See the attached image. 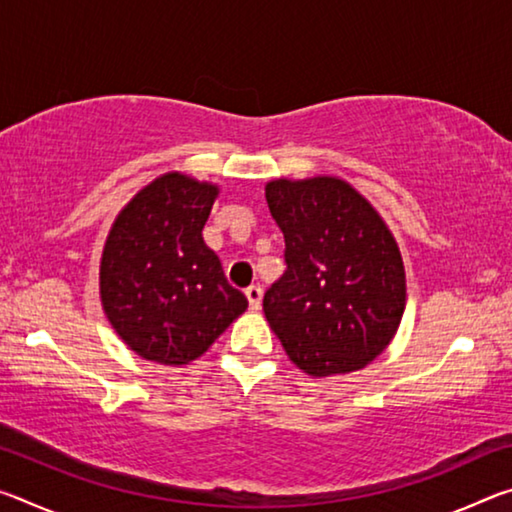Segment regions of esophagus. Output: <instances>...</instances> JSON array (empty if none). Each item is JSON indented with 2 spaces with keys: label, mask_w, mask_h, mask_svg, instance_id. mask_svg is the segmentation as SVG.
I'll return each instance as SVG.
<instances>
[{
  "label": "esophagus",
  "mask_w": 512,
  "mask_h": 512,
  "mask_svg": "<svg viewBox=\"0 0 512 512\" xmlns=\"http://www.w3.org/2000/svg\"><path fill=\"white\" fill-rule=\"evenodd\" d=\"M246 300H248V307L257 311L259 307H262V289L259 287H248L246 289Z\"/></svg>",
  "instance_id": "obj_1"
}]
</instances>
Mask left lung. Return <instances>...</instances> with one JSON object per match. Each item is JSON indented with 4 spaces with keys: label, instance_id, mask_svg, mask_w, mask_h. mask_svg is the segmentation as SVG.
<instances>
[{
    "label": "left lung",
    "instance_id": "left-lung-1",
    "mask_svg": "<svg viewBox=\"0 0 512 512\" xmlns=\"http://www.w3.org/2000/svg\"><path fill=\"white\" fill-rule=\"evenodd\" d=\"M287 271L264 296L268 325L311 377L379 357L406 307L404 262L379 212L336 176L266 183Z\"/></svg>",
    "mask_w": 512,
    "mask_h": 512
}]
</instances>
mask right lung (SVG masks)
<instances>
[{
  "label": "right lung",
  "instance_id": "add662e5",
  "mask_svg": "<svg viewBox=\"0 0 512 512\" xmlns=\"http://www.w3.org/2000/svg\"><path fill=\"white\" fill-rule=\"evenodd\" d=\"M219 187L171 171L117 214L99 268L101 305L128 348L146 361L185 366L244 314L203 228Z\"/></svg>",
  "mask_w": 512,
  "mask_h": 512
}]
</instances>
